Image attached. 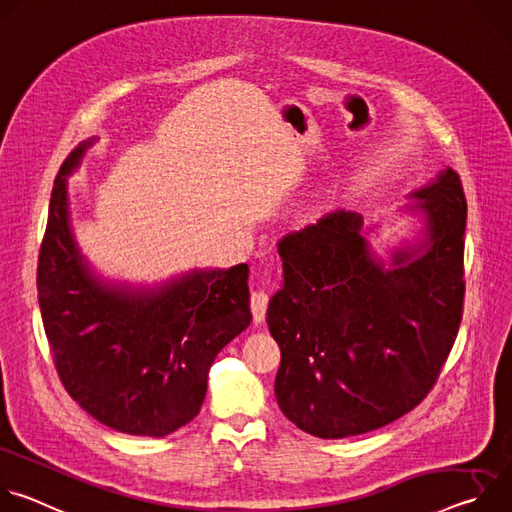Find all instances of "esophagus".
Wrapping results in <instances>:
<instances>
[{
  "label": "esophagus",
  "mask_w": 512,
  "mask_h": 512,
  "mask_svg": "<svg viewBox=\"0 0 512 512\" xmlns=\"http://www.w3.org/2000/svg\"><path fill=\"white\" fill-rule=\"evenodd\" d=\"M269 306V296L263 289H257L251 294V312H253V322L261 324L265 320V312Z\"/></svg>",
  "instance_id": "esophagus-1"
}]
</instances>
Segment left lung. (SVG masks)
<instances>
[{"label":"left lung","instance_id":"8db88e82","mask_svg":"<svg viewBox=\"0 0 512 512\" xmlns=\"http://www.w3.org/2000/svg\"><path fill=\"white\" fill-rule=\"evenodd\" d=\"M409 198L423 239L389 263L352 210L277 243L283 287L267 308L281 348L275 397L291 423L322 440L379 429L417 407L458 336L468 210L460 176L446 168Z\"/></svg>","mask_w":512,"mask_h":512}]
</instances>
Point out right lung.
Masks as SVG:
<instances>
[{
    "mask_svg": "<svg viewBox=\"0 0 512 512\" xmlns=\"http://www.w3.org/2000/svg\"><path fill=\"white\" fill-rule=\"evenodd\" d=\"M95 137L60 166L38 257V302L54 367L89 415L129 435L164 437L204 401L210 364L251 324L249 267L192 269L156 285L101 277L72 233L66 178Z\"/></svg>",
    "mask_w": 512,
    "mask_h": 512,
    "instance_id": "1",
    "label": "right lung"
}]
</instances>
